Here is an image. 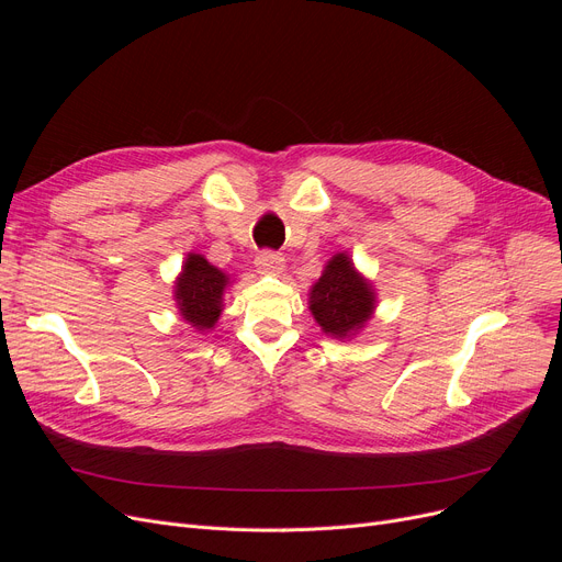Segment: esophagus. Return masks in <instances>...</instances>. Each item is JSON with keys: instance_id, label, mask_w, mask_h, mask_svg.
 Returning a JSON list of instances; mask_svg holds the SVG:
<instances>
[{"instance_id": "1", "label": "esophagus", "mask_w": 562, "mask_h": 562, "mask_svg": "<svg viewBox=\"0 0 562 562\" xmlns=\"http://www.w3.org/2000/svg\"><path fill=\"white\" fill-rule=\"evenodd\" d=\"M255 263H257V269L266 276H280L284 271V257L276 250H261L255 257Z\"/></svg>"}]
</instances>
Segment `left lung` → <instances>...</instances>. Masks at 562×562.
<instances>
[{
    "instance_id": "left-lung-1",
    "label": "left lung",
    "mask_w": 562,
    "mask_h": 562,
    "mask_svg": "<svg viewBox=\"0 0 562 562\" xmlns=\"http://www.w3.org/2000/svg\"><path fill=\"white\" fill-rule=\"evenodd\" d=\"M310 310L323 333L346 337L352 330H360L371 316L373 291L352 269L350 259L337 255L312 286Z\"/></svg>"
}]
</instances>
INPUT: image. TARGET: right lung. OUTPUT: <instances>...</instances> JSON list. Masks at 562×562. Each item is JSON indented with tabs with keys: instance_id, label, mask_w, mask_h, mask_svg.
Instances as JSON below:
<instances>
[{
	"instance_id": "add662e5",
	"label": "right lung",
	"mask_w": 562,
	"mask_h": 562,
	"mask_svg": "<svg viewBox=\"0 0 562 562\" xmlns=\"http://www.w3.org/2000/svg\"><path fill=\"white\" fill-rule=\"evenodd\" d=\"M227 276L202 255H189L182 276L177 280L175 299L184 321L195 328H214L221 316V301Z\"/></svg>"
}]
</instances>
